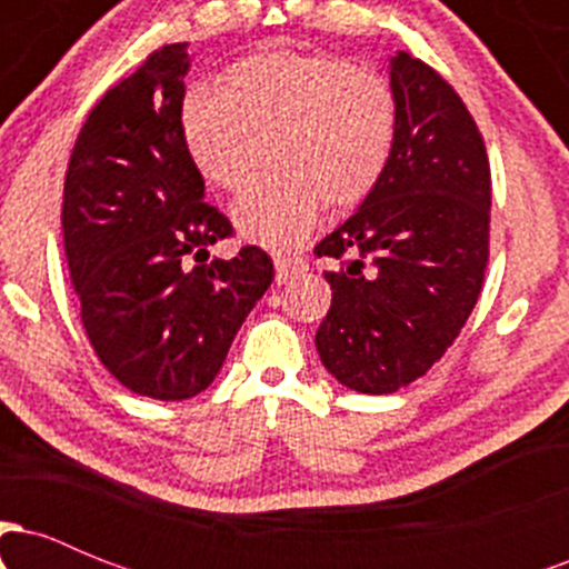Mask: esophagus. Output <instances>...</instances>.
I'll list each match as a JSON object with an SVG mask.
<instances>
[{
    "label": "esophagus",
    "instance_id": "34e87169",
    "mask_svg": "<svg viewBox=\"0 0 569 569\" xmlns=\"http://www.w3.org/2000/svg\"><path fill=\"white\" fill-rule=\"evenodd\" d=\"M302 259L299 257H286V253H278L276 257V272H278V283H286L289 276H293L297 270H302Z\"/></svg>",
    "mask_w": 569,
    "mask_h": 569
}]
</instances>
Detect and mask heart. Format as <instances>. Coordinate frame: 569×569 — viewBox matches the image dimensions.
<instances>
[{
	"instance_id": "b5f03b06",
	"label": "heart",
	"mask_w": 569,
	"mask_h": 569,
	"mask_svg": "<svg viewBox=\"0 0 569 569\" xmlns=\"http://www.w3.org/2000/svg\"><path fill=\"white\" fill-rule=\"evenodd\" d=\"M189 162L238 192L267 139L270 173L232 208L243 238L270 248L302 240L321 202L358 206L380 184L398 139V98L380 71L339 58L267 50L232 63L224 88L194 84L179 103Z\"/></svg>"
}]
</instances>
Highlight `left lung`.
<instances>
[{
  "instance_id": "left-lung-1",
  "label": "left lung",
  "mask_w": 569,
  "mask_h": 569,
  "mask_svg": "<svg viewBox=\"0 0 569 569\" xmlns=\"http://www.w3.org/2000/svg\"><path fill=\"white\" fill-rule=\"evenodd\" d=\"M398 139L388 171L316 257L331 307L318 326L323 367L382 396L422 377L455 342L485 283L492 179L471 112L420 58H390Z\"/></svg>"
}]
</instances>
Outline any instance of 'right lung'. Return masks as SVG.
<instances>
[{
    "label": "right lung",
    "instance_id": "add662e5",
    "mask_svg": "<svg viewBox=\"0 0 569 569\" xmlns=\"http://www.w3.org/2000/svg\"><path fill=\"white\" fill-rule=\"evenodd\" d=\"M187 71V42L166 44L107 90L63 181V248L84 335L117 382L158 401L213 382L276 278L257 246L208 259L232 224L202 200V176L181 147Z\"/></svg>",
    "mask_w": 569,
    "mask_h": 569
}]
</instances>
